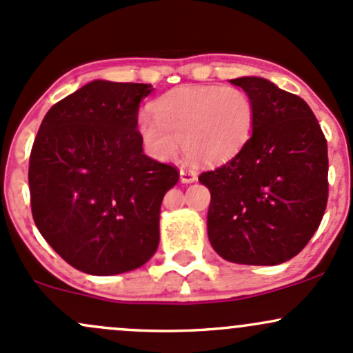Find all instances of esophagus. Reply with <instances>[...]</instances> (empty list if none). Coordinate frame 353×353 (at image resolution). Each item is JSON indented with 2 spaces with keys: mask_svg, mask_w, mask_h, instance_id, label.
I'll use <instances>...</instances> for the list:
<instances>
[{
  "mask_svg": "<svg viewBox=\"0 0 353 353\" xmlns=\"http://www.w3.org/2000/svg\"><path fill=\"white\" fill-rule=\"evenodd\" d=\"M195 180H196V173L190 168H185V166H181V168H180V181H181V183H193Z\"/></svg>",
  "mask_w": 353,
  "mask_h": 353,
  "instance_id": "obj_1",
  "label": "esophagus"
}]
</instances>
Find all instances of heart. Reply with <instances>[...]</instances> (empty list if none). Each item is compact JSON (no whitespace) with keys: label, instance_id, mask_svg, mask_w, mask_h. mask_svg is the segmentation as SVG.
Masks as SVG:
<instances>
[{"label":"heart","instance_id":"1","mask_svg":"<svg viewBox=\"0 0 353 353\" xmlns=\"http://www.w3.org/2000/svg\"><path fill=\"white\" fill-rule=\"evenodd\" d=\"M153 116L139 117L138 130L154 157L172 160L181 143L192 163L217 165L248 145L256 108L237 87L183 85L158 97Z\"/></svg>","mask_w":353,"mask_h":353}]
</instances>
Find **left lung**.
<instances>
[{"instance_id":"obj_1","label":"left lung","mask_w":353,"mask_h":353,"mask_svg":"<svg viewBox=\"0 0 353 353\" xmlns=\"http://www.w3.org/2000/svg\"><path fill=\"white\" fill-rule=\"evenodd\" d=\"M254 102L248 145L199 176L210 192L207 232L229 263L276 266L308 244L328 199L327 139L310 105L263 77H239Z\"/></svg>"}]
</instances>
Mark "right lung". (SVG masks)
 <instances>
[{"instance_id":"1","label":"right lung","mask_w":353,"mask_h":353,"mask_svg":"<svg viewBox=\"0 0 353 353\" xmlns=\"http://www.w3.org/2000/svg\"><path fill=\"white\" fill-rule=\"evenodd\" d=\"M151 84L92 81L52 105L30 154L37 229L70 266L92 276L132 271L160 244L173 166L143 153L139 102Z\"/></svg>"}]
</instances>
